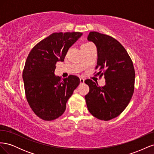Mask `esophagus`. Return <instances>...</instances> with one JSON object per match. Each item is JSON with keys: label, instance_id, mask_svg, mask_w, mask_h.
<instances>
[{"label": "esophagus", "instance_id": "34e87169", "mask_svg": "<svg viewBox=\"0 0 154 154\" xmlns=\"http://www.w3.org/2000/svg\"><path fill=\"white\" fill-rule=\"evenodd\" d=\"M80 83H81V84H82V83H84V81H85L84 78H80Z\"/></svg>", "mask_w": 154, "mask_h": 154}]
</instances>
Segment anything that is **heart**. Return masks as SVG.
<instances>
[{
	"mask_svg": "<svg viewBox=\"0 0 154 154\" xmlns=\"http://www.w3.org/2000/svg\"><path fill=\"white\" fill-rule=\"evenodd\" d=\"M87 44H88V43H86V44H83L82 45H87Z\"/></svg>",
	"mask_w": 154,
	"mask_h": 154,
	"instance_id": "obj_1",
	"label": "heart"
}]
</instances>
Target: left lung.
Returning <instances> with one entry per match:
<instances>
[{
    "label": "left lung",
    "instance_id": "8db88e82",
    "mask_svg": "<svg viewBox=\"0 0 154 154\" xmlns=\"http://www.w3.org/2000/svg\"><path fill=\"white\" fill-rule=\"evenodd\" d=\"M88 41L97 48L100 76L104 75L105 85L98 86L90 79L85 83L89 92L85 96L89 112L100 120L109 121L118 116L131 100L135 83V70L127 51L110 36L91 31Z\"/></svg>",
    "mask_w": 154,
    "mask_h": 154
}]
</instances>
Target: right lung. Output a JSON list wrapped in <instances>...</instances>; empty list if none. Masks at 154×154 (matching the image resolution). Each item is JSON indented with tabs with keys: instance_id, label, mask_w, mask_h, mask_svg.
I'll return each mask as SVG.
<instances>
[{
	"instance_id": "add662e5",
	"label": "right lung",
	"mask_w": 154,
	"mask_h": 154,
	"mask_svg": "<svg viewBox=\"0 0 154 154\" xmlns=\"http://www.w3.org/2000/svg\"><path fill=\"white\" fill-rule=\"evenodd\" d=\"M83 34L54 32L38 42L27 58L22 78L27 102L40 119L52 121L61 116L66 103L80 84V78L70 75L63 80L54 75L56 63L63 62L67 51Z\"/></svg>"
}]
</instances>
